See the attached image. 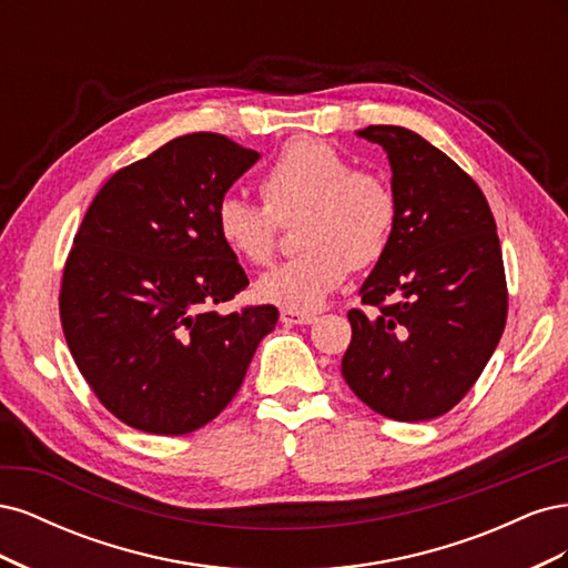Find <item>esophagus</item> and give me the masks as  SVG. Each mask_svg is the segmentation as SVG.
Here are the masks:
<instances>
[{"label":"esophagus","mask_w":568,"mask_h":568,"mask_svg":"<svg viewBox=\"0 0 568 568\" xmlns=\"http://www.w3.org/2000/svg\"><path fill=\"white\" fill-rule=\"evenodd\" d=\"M280 320H282V324H288V326L291 324L303 326V324H315L317 322V317L311 315V313H294V311H282Z\"/></svg>","instance_id":"obj_1"}]
</instances>
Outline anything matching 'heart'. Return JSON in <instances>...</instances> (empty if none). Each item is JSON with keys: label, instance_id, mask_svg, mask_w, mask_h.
Instances as JSON below:
<instances>
[{"label": "heart", "instance_id": "obj_1", "mask_svg": "<svg viewBox=\"0 0 568 568\" xmlns=\"http://www.w3.org/2000/svg\"><path fill=\"white\" fill-rule=\"evenodd\" d=\"M265 205L239 196L217 203L222 246L248 265L274 253L277 222H296V257L274 265L255 282V296L282 311L315 313L348 277L384 255L395 199L388 184L315 140L288 142L261 180Z\"/></svg>", "mask_w": 568, "mask_h": 568}]
</instances>
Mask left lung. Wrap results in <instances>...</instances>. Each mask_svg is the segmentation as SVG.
I'll list each match as a JSON object with an SVG mask.
<instances>
[{"label":"left lung","instance_id":"8db88e82","mask_svg":"<svg viewBox=\"0 0 568 568\" xmlns=\"http://www.w3.org/2000/svg\"><path fill=\"white\" fill-rule=\"evenodd\" d=\"M357 136L390 163V242L359 296L376 317L351 311L341 374L351 390L395 422H426L453 409L500 343L507 284L490 205L464 170L398 125Z\"/></svg>","mask_w":568,"mask_h":568}]
</instances>
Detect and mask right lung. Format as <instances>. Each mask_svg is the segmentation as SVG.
Segmentation results:
<instances>
[{
	"label": "right lung",
	"instance_id": "obj_1",
	"mask_svg": "<svg viewBox=\"0 0 568 568\" xmlns=\"http://www.w3.org/2000/svg\"><path fill=\"white\" fill-rule=\"evenodd\" d=\"M261 153L213 132L163 144L99 189L61 284L84 382L132 428L182 436L230 405L277 307L220 315L248 286L215 230L217 203Z\"/></svg>",
	"mask_w": 568,
	"mask_h": 568
}]
</instances>
